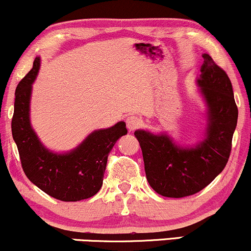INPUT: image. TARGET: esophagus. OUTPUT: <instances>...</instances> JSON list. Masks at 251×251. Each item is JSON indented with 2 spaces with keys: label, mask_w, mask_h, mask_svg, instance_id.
I'll return each instance as SVG.
<instances>
[{
  "label": "esophagus",
  "mask_w": 251,
  "mask_h": 251,
  "mask_svg": "<svg viewBox=\"0 0 251 251\" xmlns=\"http://www.w3.org/2000/svg\"><path fill=\"white\" fill-rule=\"evenodd\" d=\"M126 125H127L128 131L133 132L138 127H140V125H142V120H140L138 117L131 116V117H128L127 119H126Z\"/></svg>",
  "instance_id": "obj_1"
}]
</instances>
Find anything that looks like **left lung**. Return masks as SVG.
Here are the masks:
<instances>
[{
    "mask_svg": "<svg viewBox=\"0 0 251 251\" xmlns=\"http://www.w3.org/2000/svg\"><path fill=\"white\" fill-rule=\"evenodd\" d=\"M203 57L197 85L208 106L205 138L194 148H180L165 133L134 132L149 184L164 197L181 198L200 192L223 171L231 152L238 118L231 81L209 54Z\"/></svg>",
    "mask_w": 251,
    "mask_h": 251,
    "instance_id": "obj_1",
    "label": "left lung"
}]
</instances>
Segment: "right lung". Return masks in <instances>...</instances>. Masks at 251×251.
I'll return each mask as SVG.
<instances>
[{
    "label": "right lung",
    "instance_id": "add662e5",
    "mask_svg": "<svg viewBox=\"0 0 251 251\" xmlns=\"http://www.w3.org/2000/svg\"><path fill=\"white\" fill-rule=\"evenodd\" d=\"M40 70V57L17 85L11 132L19 150L25 176L50 197L63 201L87 200L102 185L107 157L114 144L127 133L126 124L92 132L77 148L67 153H55L39 140L29 119L31 83Z\"/></svg>",
    "mask_w": 251,
    "mask_h": 251
}]
</instances>
